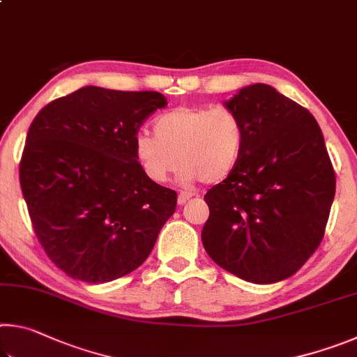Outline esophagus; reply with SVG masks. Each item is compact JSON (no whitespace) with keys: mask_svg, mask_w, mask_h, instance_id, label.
Listing matches in <instances>:
<instances>
[{"mask_svg":"<svg viewBox=\"0 0 357 357\" xmlns=\"http://www.w3.org/2000/svg\"><path fill=\"white\" fill-rule=\"evenodd\" d=\"M192 197H193L192 192H181L179 195H178V204H179V206H183V204H185L187 202H189Z\"/></svg>","mask_w":357,"mask_h":357,"instance_id":"esophagus-1","label":"esophagus"}]
</instances>
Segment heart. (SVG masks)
Wrapping results in <instances>:
<instances>
[{
  "instance_id": "1",
  "label": "heart",
  "mask_w": 357,
  "mask_h": 357,
  "mask_svg": "<svg viewBox=\"0 0 357 357\" xmlns=\"http://www.w3.org/2000/svg\"><path fill=\"white\" fill-rule=\"evenodd\" d=\"M154 135H135V157L154 183H165L178 170L184 184L219 183L238 167L245 129L227 107H178L154 121Z\"/></svg>"
}]
</instances>
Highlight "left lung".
Instances as JSON below:
<instances>
[{"mask_svg":"<svg viewBox=\"0 0 357 357\" xmlns=\"http://www.w3.org/2000/svg\"><path fill=\"white\" fill-rule=\"evenodd\" d=\"M223 105L245 129L238 167L204 195V250L245 282L268 285L302 268L324 234L335 174L317 119L264 83Z\"/></svg>","mask_w":357,"mask_h":357,"instance_id":"left-lung-1","label":"left lung"}]
</instances>
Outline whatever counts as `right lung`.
Returning a JSON list of instances; mask_svg holds the SVG:
<instances>
[{"mask_svg": "<svg viewBox=\"0 0 357 357\" xmlns=\"http://www.w3.org/2000/svg\"><path fill=\"white\" fill-rule=\"evenodd\" d=\"M167 107L155 91L83 86L50 102L29 126L20 185L39 243L72 279L105 283L135 271L176 209L151 181L134 140Z\"/></svg>", "mask_w": 357, "mask_h": 357, "instance_id": "add662e5", "label": "right lung"}]
</instances>
